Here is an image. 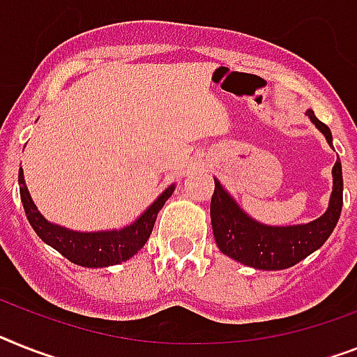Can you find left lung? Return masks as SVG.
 Listing matches in <instances>:
<instances>
[{
    "label": "left lung",
    "mask_w": 357,
    "mask_h": 357,
    "mask_svg": "<svg viewBox=\"0 0 357 357\" xmlns=\"http://www.w3.org/2000/svg\"><path fill=\"white\" fill-rule=\"evenodd\" d=\"M305 114L323 132L328 146L334 147L328 126L319 122L312 109H306ZM341 208H343V172L337 158L332 167V193L328 208L316 220H310L306 225L290 226L263 225L252 219L217 178H215L210 215L215 243L225 255L255 270H284L308 257L325 244L340 220Z\"/></svg>",
    "instance_id": "8db88e82"
}]
</instances>
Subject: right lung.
Masks as SVG:
<instances>
[{
	"label": "right lung",
	"mask_w": 357,
	"mask_h": 357,
	"mask_svg": "<svg viewBox=\"0 0 357 357\" xmlns=\"http://www.w3.org/2000/svg\"><path fill=\"white\" fill-rule=\"evenodd\" d=\"M17 182H20L23 210H25L26 219L38 237L45 244H49L51 248H54L56 252H60L63 257L69 259L70 263L85 268L114 266V264L131 259L138 250L144 248V244L147 243V238L153 231L158 211L175 191V184L166 188L157 199L153 200L151 206H147L146 211L138 219H135L131 225L123 226V228L102 229V231H76V229L49 222L38 211L31 193L26 190L23 169H20Z\"/></svg>",
	"instance_id": "1"
}]
</instances>
